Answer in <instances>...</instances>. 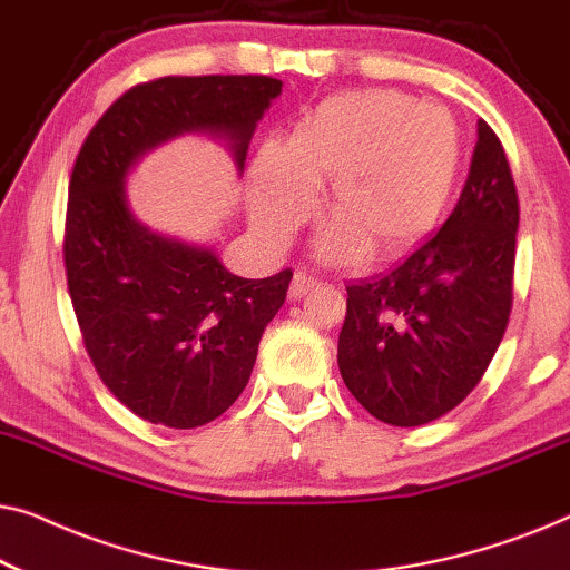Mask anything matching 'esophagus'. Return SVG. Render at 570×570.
I'll return each instance as SVG.
<instances>
[{"label":"esophagus","mask_w":570,"mask_h":570,"mask_svg":"<svg viewBox=\"0 0 570 570\" xmlns=\"http://www.w3.org/2000/svg\"><path fill=\"white\" fill-rule=\"evenodd\" d=\"M316 285H318V279H316L314 275H311V272H306V269H295L293 283H291V298H293V301L303 298V295H308L311 291H314Z\"/></svg>","instance_id":"1"}]
</instances>
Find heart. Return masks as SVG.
Listing matches in <instances>:
<instances>
[{"instance_id": "obj_1", "label": "heart", "mask_w": 570, "mask_h": 570, "mask_svg": "<svg viewBox=\"0 0 570 570\" xmlns=\"http://www.w3.org/2000/svg\"><path fill=\"white\" fill-rule=\"evenodd\" d=\"M462 168V137L446 108L396 90H350L303 114L279 147L252 166V223L279 244L326 186L330 259L379 262L407 252L446 213Z\"/></svg>"}]
</instances>
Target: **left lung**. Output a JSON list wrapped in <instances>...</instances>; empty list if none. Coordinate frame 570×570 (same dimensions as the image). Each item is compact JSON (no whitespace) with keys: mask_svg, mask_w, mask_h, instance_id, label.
<instances>
[{"mask_svg":"<svg viewBox=\"0 0 570 570\" xmlns=\"http://www.w3.org/2000/svg\"><path fill=\"white\" fill-rule=\"evenodd\" d=\"M517 228L503 145L478 121L470 176L441 230L400 267L347 285L337 363L373 417L425 425L480 384L509 324Z\"/></svg>","mask_w":570,"mask_h":570,"instance_id":"8db88e82","label":"left lung"}]
</instances>
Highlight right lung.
Returning a JSON list of instances; mask_svg holds the SVG:
<instances>
[{
    "mask_svg": "<svg viewBox=\"0 0 570 570\" xmlns=\"http://www.w3.org/2000/svg\"><path fill=\"white\" fill-rule=\"evenodd\" d=\"M283 82L264 75L160 77L124 92L90 129L69 178V298L98 376L155 425L220 417L252 376L259 340L293 272L233 275L215 248L163 236L129 207L127 174L170 139H225L240 174Z\"/></svg>",
    "mask_w": 570,
    "mask_h": 570,
    "instance_id": "1",
    "label": "right lung"
}]
</instances>
